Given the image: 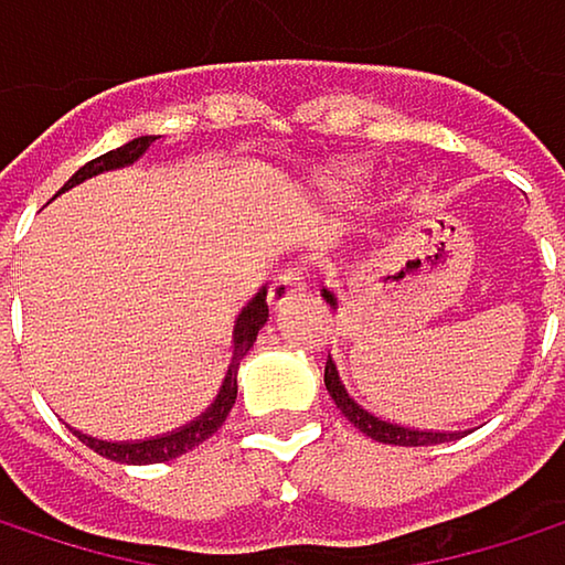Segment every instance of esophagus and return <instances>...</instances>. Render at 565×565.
Segmentation results:
<instances>
[{"instance_id": "esophagus-1", "label": "esophagus", "mask_w": 565, "mask_h": 565, "mask_svg": "<svg viewBox=\"0 0 565 565\" xmlns=\"http://www.w3.org/2000/svg\"><path fill=\"white\" fill-rule=\"evenodd\" d=\"M301 291H305V270L301 267H285V270L274 274L270 288H267V301H270V308H285Z\"/></svg>"}]
</instances>
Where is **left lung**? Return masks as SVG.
<instances>
[{"label": "left lung", "instance_id": "8db88e82", "mask_svg": "<svg viewBox=\"0 0 565 565\" xmlns=\"http://www.w3.org/2000/svg\"><path fill=\"white\" fill-rule=\"evenodd\" d=\"M321 298H324L331 308H338L334 291L324 288ZM324 385H328V395L334 398V405L341 408V415H344L354 428H361L365 435H372L375 441H385V446H438V441L456 438V431H418V428H405V425H398V422H385V418L372 415L365 405H358V402L348 395V388L341 385L338 365H334L331 358L324 361Z\"/></svg>", "mask_w": 565, "mask_h": 565}]
</instances>
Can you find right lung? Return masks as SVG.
<instances>
[{"mask_svg":"<svg viewBox=\"0 0 565 565\" xmlns=\"http://www.w3.org/2000/svg\"><path fill=\"white\" fill-rule=\"evenodd\" d=\"M153 140H157V137H137V140H130V143H124V147H116V150H109V153L89 160L86 167H79V170L63 183V190H70V186H76V183H83V180L103 173V170L130 167L134 160H140V157L150 150ZM63 190H60V193H63ZM264 321H267V291H257V295L244 305V311L237 315V321H234V354H231V365H227V375H224V385H221L217 398L211 402L207 412H200L190 425H180L177 431H167V435H157V438H140V441H103V438H93V435H83V431H73V435L83 441V446H89L93 452H99L103 459L124 462V466L170 462V459H177V456L196 449L200 441H207V438L227 422V415H231V408H234V398H237V369H241V358L254 348L257 331L264 328Z\"/></svg>","mask_w":565,"mask_h":565,"instance_id":"add662e5","label":"right lung"}]
</instances>
